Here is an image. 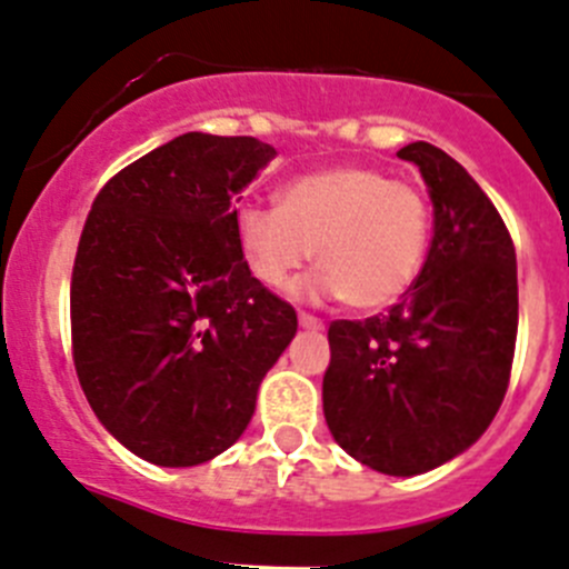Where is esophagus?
<instances>
[{
	"instance_id": "obj_1",
	"label": "esophagus",
	"mask_w": 569,
	"mask_h": 569,
	"mask_svg": "<svg viewBox=\"0 0 569 569\" xmlns=\"http://www.w3.org/2000/svg\"><path fill=\"white\" fill-rule=\"evenodd\" d=\"M297 320H300V326H303V329H311V331H320L322 329L320 317L306 315V311H300V315H297Z\"/></svg>"
}]
</instances>
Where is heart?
<instances>
[{
	"mask_svg": "<svg viewBox=\"0 0 569 569\" xmlns=\"http://www.w3.org/2000/svg\"><path fill=\"white\" fill-rule=\"evenodd\" d=\"M238 247L254 278L286 286L317 252L303 297H342L351 309H386L422 269L431 212L413 183L377 167L342 163L291 178L280 207H240Z\"/></svg>",
	"mask_w": 569,
	"mask_h": 569,
	"instance_id": "obj_1",
	"label": "heart"
}]
</instances>
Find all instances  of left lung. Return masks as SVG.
<instances>
[{"label":"left lung","mask_w":569,"mask_h":569,"mask_svg":"<svg viewBox=\"0 0 569 569\" xmlns=\"http://www.w3.org/2000/svg\"><path fill=\"white\" fill-rule=\"evenodd\" d=\"M397 156L431 189V249L388 315L329 326L322 413L348 457L417 476L493 422L513 366L519 280L508 227L462 163L428 141Z\"/></svg>","instance_id":"1"}]
</instances>
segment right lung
<instances>
[{"mask_svg":"<svg viewBox=\"0 0 569 569\" xmlns=\"http://www.w3.org/2000/svg\"><path fill=\"white\" fill-rule=\"evenodd\" d=\"M278 156L252 136L183 132L112 176L81 229L70 335L81 391L136 457L209 462L247 431L297 331L252 278L238 192Z\"/></svg>","mask_w":569,"mask_h":569,"instance_id":"add662e5","label":"right lung"}]
</instances>
